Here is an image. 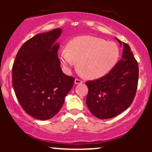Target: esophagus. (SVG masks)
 I'll return each instance as SVG.
<instances>
[{
    "instance_id": "34e87169",
    "label": "esophagus",
    "mask_w": 152,
    "mask_h": 152,
    "mask_svg": "<svg viewBox=\"0 0 152 152\" xmlns=\"http://www.w3.org/2000/svg\"><path fill=\"white\" fill-rule=\"evenodd\" d=\"M74 82H75V83H76V84H80V83H83V81H82V80H81V79H78V78H76Z\"/></svg>"
}]
</instances>
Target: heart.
Instances as JSON below:
<instances>
[{"label":"heart","mask_w":152,"mask_h":152,"mask_svg":"<svg viewBox=\"0 0 152 152\" xmlns=\"http://www.w3.org/2000/svg\"><path fill=\"white\" fill-rule=\"evenodd\" d=\"M61 62L67 68L78 62V69L84 77L97 78L109 72L117 62L119 49L114 42L91 36L71 40L67 50L61 51Z\"/></svg>","instance_id":"heart-1"}]
</instances>
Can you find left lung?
I'll use <instances>...</instances> for the list:
<instances>
[{
  "mask_svg": "<svg viewBox=\"0 0 152 152\" xmlns=\"http://www.w3.org/2000/svg\"><path fill=\"white\" fill-rule=\"evenodd\" d=\"M121 45V42L116 38ZM122 58L103 77L86 82L88 88L86 105L101 119L118 116L129 107L137 92L139 66L131 48L122 42Z\"/></svg>",
  "mask_w": 152,
  "mask_h": 152,
  "instance_id": "1",
  "label": "left lung"
}]
</instances>
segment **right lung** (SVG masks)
<instances>
[{
  "label": "right lung",
  "mask_w": 152,
  "mask_h": 152,
  "mask_svg": "<svg viewBox=\"0 0 152 152\" xmlns=\"http://www.w3.org/2000/svg\"><path fill=\"white\" fill-rule=\"evenodd\" d=\"M61 28L38 34L23 44L12 68V83L19 104L36 119L47 120L61 109L75 78L66 76L54 43Z\"/></svg>",
  "instance_id": "1"
}]
</instances>
